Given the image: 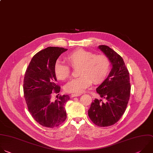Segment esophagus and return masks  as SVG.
Segmentation results:
<instances>
[{"instance_id":"34e87169","label":"esophagus","mask_w":153,"mask_h":153,"mask_svg":"<svg viewBox=\"0 0 153 153\" xmlns=\"http://www.w3.org/2000/svg\"><path fill=\"white\" fill-rule=\"evenodd\" d=\"M80 95H81V94H72L71 95V97L72 98H74V97H79V96H80Z\"/></svg>"}]
</instances>
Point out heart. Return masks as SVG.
<instances>
[{
  "mask_svg": "<svg viewBox=\"0 0 153 153\" xmlns=\"http://www.w3.org/2000/svg\"><path fill=\"white\" fill-rule=\"evenodd\" d=\"M69 65L75 68L79 66V77L72 79L65 86L68 92L81 94L93 82L94 84L102 83L107 78L111 68L109 58L104 54H95L83 49H78L66 56ZM54 74L59 80H65L71 74L69 66L56 62L53 67Z\"/></svg>",
  "mask_w": 153,
  "mask_h": 153,
  "instance_id": "1",
  "label": "heart"
}]
</instances>
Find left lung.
<instances>
[{"mask_svg":"<svg viewBox=\"0 0 153 153\" xmlns=\"http://www.w3.org/2000/svg\"><path fill=\"white\" fill-rule=\"evenodd\" d=\"M99 48L109 58L112 69L106 79L97 88L102 100L95 99L88 110L90 120L95 125L105 127L116 124L126 110L130 97L129 72L124 60L117 52L105 45Z\"/></svg>","mask_w":153,"mask_h":153,"instance_id":"left-lung-1","label":"left lung"}]
</instances>
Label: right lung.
Instances as JSON below:
<instances>
[{
    "label": "right lung",
    "mask_w": 153,
    "mask_h": 153,
    "mask_svg": "<svg viewBox=\"0 0 153 153\" xmlns=\"http://www.w3.org/2000/svg\"><path fill=\"white\" fill-rule=\"evenodd\" d=\"M67 50L48 47L39 51L30 60L25 74L23 93L28 111L37 123L45 127H56L67 117L65 105L69 97L59 95L54 102L51 100L53 94L59 95L60 91V86L56 82L54 65Z\"/></svg>",
    "instance_id": "1"
}]
</instances>
